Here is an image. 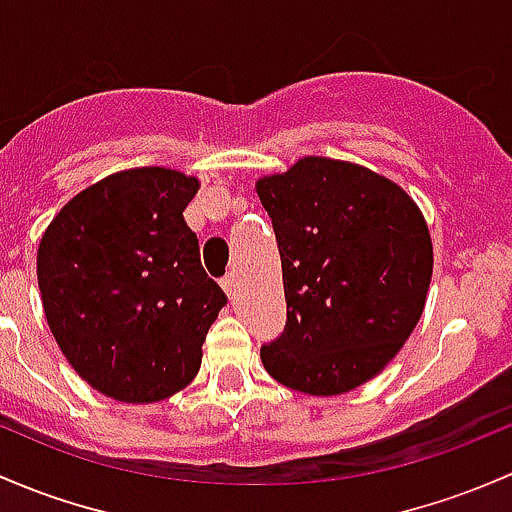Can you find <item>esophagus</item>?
<instances>
[{
  "mask_svg": "<svg viewBox=\"0 0 512 512\" xmlns=\"http://www.w3.org/2000/svg\"><path fill=\"white\" fill-rule=\"evenodd\" d=\"M220 287H223V292L228 294V299H235V289H238V279H235V274L225 277L223 282H220Z\"/></svg>",
  "mask_w": 512,
  "mask_h": 512,
  "instance_id": "1",
  "label": "esophagus"
}]
</instances>
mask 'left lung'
I'll return each mask as SVG.
<instances>
[{
    "instance_id": "1",
    "label": "left lung",
    "mask_w": 512,
    "mask_h": 512,
    "mask_svg": "<svg viewBox=\"0 0 512 512\" xmlns=\"http://www.w3.org/2000/svg\"><path fill=\"white\" fill-rule=\"evenodd\" d=\"M282 257L287 326L262 346L277 383L351 392L402 351L427 304L434 247L412 196L353 161L304 157L255 184Z\"/></svg>"
}]
</instances>
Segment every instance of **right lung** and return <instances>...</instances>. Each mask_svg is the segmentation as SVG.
Segmentation results:
<instances>
[{
  "label": "right lung",
  "instance_id": "obj_1",
  "mask_svg": "<svg viewBox=\"0 0 512 512\" xmlns=\"http://www.w3.org/2000/svg\"><path fill=\"white\" fill-rule=\"evenodd\" d=\"M198 188L196 176L166 166L117 171L73 196L41 235L48 328L75 373L117 402L184 390L228 301L184 220Z\"/></svg>",
  "mask_w": 512,
  "mask_h": 512
}]
</instances>
